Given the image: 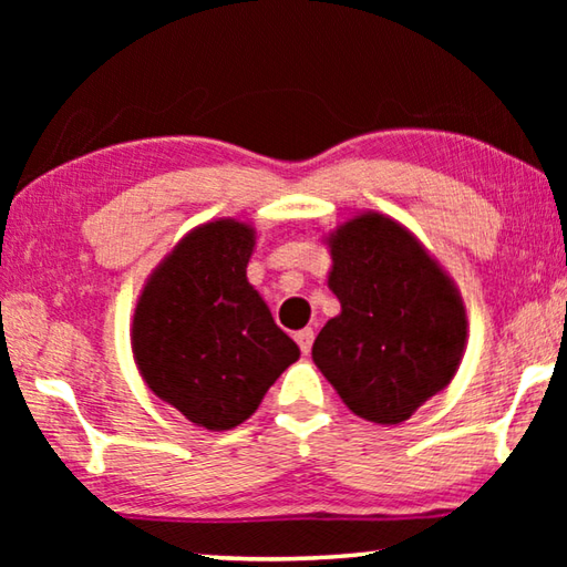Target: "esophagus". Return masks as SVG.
Wrapping results in <instances>:
<instances>
[{"label": "esophagus", "instance_id": "1", "mask_svg": "<svg viewBox=\"0 0 567 567\" xmlns=\"http://www.w3.org/2000/svg\"><path fill=\"white\" fill-rule=\"evenodd\" d=\"M295 340H297V344H300V350L307 354L312 350V342H315V332H312V328H305V330H300V332H295Z\"/></svg>", "mask_w": 567, "mask_h": 567}]
</instances>
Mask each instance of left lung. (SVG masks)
Segmentation results:
<instances>
[{"instance_id":"8db88e82","label":"left lung","mask_w":567,"mask_h":567,"mask_svg":"<svg viewBox=\"0 0 567 567\" xmlns=\"http://www.w3.org/2000/svg\"><path fill=\"white\" fill-rule=\"evenodd\" d=\"M330 247L328 285L342 312L320 330L312 360L354 415L398 425L453 380L465 307L433 257L390 217H354Z\"/></svg>"}]
</instances>
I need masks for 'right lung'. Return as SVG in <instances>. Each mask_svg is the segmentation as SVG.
<instances>
[{"label":"right lung","instance_id":"obj_1","mask_svg":"<svg viewBox=\"0 0 567 567\" xmlns=\"http://www.w3.org/2000/svg\"><path fill=\"white\" fill-rule=\"evenodd\" d=\"M252 229L233 219L197 227L172 249L137 302L132 350L142 378L187 420L229 430L300 358L247 282Z\"/></svg>","mask_w":567,"mask_h":567}]
</instances>
